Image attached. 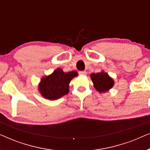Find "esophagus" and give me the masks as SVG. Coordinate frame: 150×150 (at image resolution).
<instances>
[{
  "instance_id": "obj_1",
  "label": "esophagus",
  "mask_w": 150,
  "mask_h": 150,
  "mask_svg": "<svg viewBox=\"0 0 150 150\" xmlns=\"http://www.w3.org/2000/svg\"><path fill=\"white\" fill-rule=\"evenodd\" d=\"M79 74L86 75V74H87V71H79Z\"/></svg>"
}]
</instances>
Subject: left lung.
I'll return each instance as SVG.
<instances>
[{
    "label": "left lung",
    "instance_id": "left-lung-1",
    "mask_svg": "<svg viewBox=\"0 0 150 150\" xmlns=\"http://www.w3.org/2000/svg\"><path fill=\"white\" fill-rule=\"evenodd\" d=\"M90 76L94 87L100 93L106 92L113 87L114 81L104 71L96 74L92 73Z\"/></svg>",
    "mask_w": 150,
    "mask_h": 150
}]
</instances>
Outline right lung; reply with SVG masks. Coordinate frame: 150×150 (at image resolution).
I'll use <instances>...</instances> for the list:
<instances>
[{
    "label": "right lung",
    "instance_id": "1",
    "mask_svg": "<svg viewBox=\"0 0 150 150\" xmlns=\"http://www.w3.org/2000/svg\"><path fill=\"white\" fill-rule=\"evenodd\" d=\"M78 73L76 71L64 72L58 68L50 75L43 77L39 84V91L41 95L50 100H57L69 92V84Z\"/></svg>",
    "mask_w": 150,
    "mask_h": 150
}]
</instances>
